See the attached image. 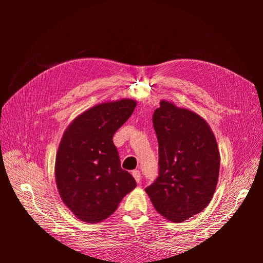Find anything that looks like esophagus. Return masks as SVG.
I'll use <instances>...</instances> for the list:
<instances>
[{
    "instance_id": "obj_1",
    "label": "esophagus",
    "mask_w": 263,
    "mask_h": 263,
    "mask_svg": "<svg viewBox=\"0 0 263 263\" xmlns=\"http://www.w3.org/2000/svg\"><path fill=\"white\" fill-rule=\"evenodd\" d=\"M133 177L135 178V180H136L137 183L140 182L141 180V174H140V171L139 170H134L133 171Z\"/></svg>"
}]
</instances>
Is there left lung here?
<instances>
[{
    "label": "left lung",
    "instance_id": "1",
    "mask_svg": "<svg viewBox=\"0 0 263 263\" xmlns=\"http://www.w3.org/2000/svg\"><path fill=\"white\" fill-rule=\"evenodd\" d=\"M159 144V176L146 187L156 211L182 222L201 213L216 190L220 157L205 119L162 100L153 117Z\"/></svg>",
    "mask_w": 263,
    "mask_h": 263
}]
</instances>
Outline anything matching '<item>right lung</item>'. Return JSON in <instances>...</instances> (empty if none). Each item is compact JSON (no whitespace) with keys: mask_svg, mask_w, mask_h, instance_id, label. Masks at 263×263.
<instances>
[{"mask_svg":"<svg viewBox=\"0 0 263 263\" xmlns=\"http://www.w3.org/2000/svg\"><path fill=\"white\" fill-rule=\"evenodd\" d=\"M132 99L105 102L76 117L62 135L54 178L62 202L76 217L99 222L109 217L136 181L121 166L113 136L133 114Z\"/></svg>","mask_w":263,"mask_h":263,"instance_id":"1","label":"right lung"}]
</instances>
